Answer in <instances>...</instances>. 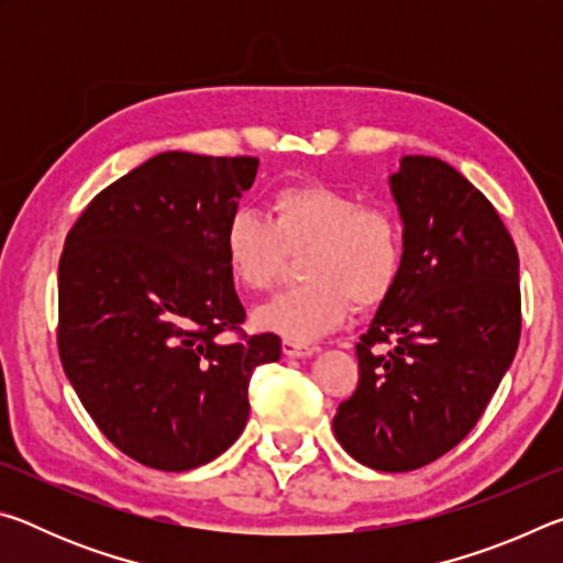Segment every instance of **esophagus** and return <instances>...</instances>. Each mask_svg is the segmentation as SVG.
<instances>
[{
  "label": "esophagus",
  "mask_w": 563,
  "mask_h": 563,
  "mask_svg": "<svg viewBox=\"0 0 563 563\" xmlns=\"http://www.w3.org/2000/svg\"><path fill=\"white\" fill-rule=\"evenodd\" d=\"M316 352H318L316 345H305V342H295V340H283L285 357H310V355H316Z\"/></svg>",
  "instance_id": "obj_1"
}]
</instances>
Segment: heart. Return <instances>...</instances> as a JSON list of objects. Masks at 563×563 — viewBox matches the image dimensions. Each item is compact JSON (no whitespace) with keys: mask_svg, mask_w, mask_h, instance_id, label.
<instances>
[{"mask_svg":"<svg viewBox=\"0 0 563 563\" xmlns=\"http://www.w3.org/2000/svg\"><path fill=\"white\" fill-rule=\"evenodd\" d=\"M223 258L245 290L271 288L288 255L302 283L255 310V325L310 342L345 322L352 302L375 308L402 275V221L387 206H362L328 184H290L271 198V218L238 208L223 225Z\"/></svg>","mask_w":563,"mask_h":563,"instance_id":"b5f03b06","label":"heart"}]
</instances>
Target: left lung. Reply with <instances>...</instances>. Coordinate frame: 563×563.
I'll list each match as a JSON object with an SVG mask.
<instances>
[{
  "label": "left lung",
  "instance_id": "obj_1",
  "mask_svg": "<svg viewBox=\"0 0 563 563\" xmlns=\"http://www.w3.org/2000/svg\"><path fill=\"white\" fill-rule=\"evenodd\" d=\"M405 225L395 290L360 335V383L332 430L360 464L412 472L474 430L519 347V255L460 170L405 156L389 178Z\"/></svg>",
  "mask_w": 563,
  "mask_h": 563
}]
</instances>
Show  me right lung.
<instances>
[{
    "mask_svg": "<svg viewBox=\"0 0 563 563\" xmlns=\"http://www.w3.org/2000/svg\"><path fill=\"white\" fill-rule=\"evenodd\" d=\"M255 170V156L166 151L93 196L66 235L62 367L101 434L151 470L223 454L247 422L253 369L280 360L278 335L241 330L221 245Z\"/></svg>",
    "mask_w": 563,
    "mask_h": 563,
    "instance_id": "right-lung-1",
    "label": "right lung"
}]
</instances>
